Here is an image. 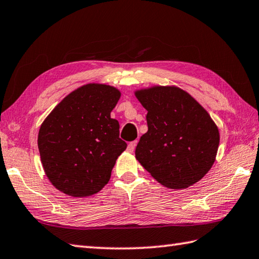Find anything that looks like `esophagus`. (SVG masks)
I'll return each instance as SVG.
<instances>
[{
	"label": "esophagus",
	"mask_w": 259,
	"mask_h": 259,
	"mask_svg": "<svg viewBox=\"0 0 259 259\" xmlns=\"http://www.w3.org/2000/svg\"><path fill=\"white\" fill-rule=\"evenodd\" d=\"M137 143H138V141H137V140L131 141V143L128 145V148H126V150H128L129 153H134V150H135L136 146H137Z\"/></svg>",
	"instance_id": "34e87169"
}]
</instances>
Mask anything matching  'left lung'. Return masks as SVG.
Instances as JSON below:
<instances>
[{
  "mask_svg": "<svg viewBox=\"0 0 259 259\" xmlns=\"http://www.w3.org/2000/svg\"><path fill=\"white\" fill-rule=\"evenodd\" d=\"M135 94L148 111V131L140 137L136 158L169 189H185L200 181L213 165L220 141L210 114L175 86H154Z\"/></svg>",
  "mask_w": 259,
  "mask_h": 259,
  "instance_id": "left-lung-1",
  "label": "left lung"
}]
</instances>
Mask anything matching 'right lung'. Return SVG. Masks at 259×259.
Returning a JSON list of instances; mask_svg holds the SVG:
<instances>
[{
	"mask_svg": "<svg viewBox=\"0 0 259 259\" xmlns=\"http://www.w3.org/2000/svg\"><path fill=\"white\" fill-rule=\"evenodd\" d=\"M120 92L113 86L86 84L68 94L40 126L38 148L45 173L63 193H98L126 148L111 111Z\"/></svg>",
	"mask_w": 259,
	"mask_h": 259,
	"instance_id": "obj_1",
	"label": "right lung"
}]
</instances>
